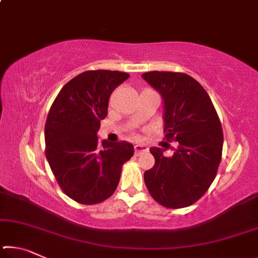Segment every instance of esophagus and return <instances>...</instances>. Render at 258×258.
Listing matches in <instances>:
<instances>
[{"label": "esophagus", "instance_id": "esophagus-1", "mask_svg": "<svg viewBox=\"0 0 258 258\" xmlns=\"http://www.w3.org/2000/svg\"><path fill=\"white\" fill-rule=\"evenodd\" d=\"M148 150H149V148H148L147 146H143V145H137L134 147V151L137 156H140L141 154H143V152H147Z\"/></svg>", "mask_w": 258, "mask_h": 258}]
</instances>
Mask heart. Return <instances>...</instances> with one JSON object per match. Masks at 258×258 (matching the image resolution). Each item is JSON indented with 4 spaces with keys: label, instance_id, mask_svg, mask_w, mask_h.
<instances>
[{
    "label": "heart",
    "instance_id": "heart-1",
    "mask_svg": "<svg viewBox=\"0 0 258 258\" xmlns=\"http://www.w3.org/2000/svg\"><path fill=\"white\" fill-rule=\"evenodd\" d=\"M145 91H147V90H145Z\"/></svg>",
    "mask_w": 258,
    "mask_h": 258
}]
</instances>
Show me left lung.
Instances as JSON below:
<instances>
[{"instance_id": "left-lung-1", "label": "left lung", "mask_w": 258, "mask_h": 258, "mask_svg": "<svg viewBox=\"0 0 258 258\" xmlns=\"http://www.w3.org/2000/svg\"><path fill=\"white\" fill-rule=\"evenodd\" d=\"M142 78L163 99L166 140L178 142L169 157L165 149L150 148L155 165L145 172V183L164 207L190 206L216 176L223 148L221 121L204 87L186 74L149 72Z\"/></svg>"}]
</instances>
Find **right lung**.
<instances>
[{"mask_svg": "<svg viewBox=\"0 0 258 258\" xmlns=\"http://www.w3.org/2000/svg\"><path fill=\"white\" fill-rule=\"evenodd\" d=\"M128 77L117 71L82 73L61 89L47 115L46 159L61 189L80 204L110 197L121 166L134 154L132 143L102 140L99 147L98 139L111 92Z\"/></svg>", "mask_w": 258, "mask_h": 258, "instance_id": "add662e5", "label": "right lung"}]
</instances>
